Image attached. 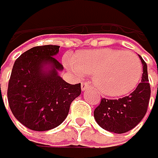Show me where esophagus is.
I'll list each match as a JSON object with an SVG mask.
<instances>
[{"instance_id":"34e87169","label":"esophagus","mask_w":158,"mask_h":158,"mask_svg":"<svg viewBox=\"0 0 158 158\" xmlns=\"http://www.w3.org/2000/svg\"><path fill=\"white\" fill-rule=\"evenodd\" d=\"M89 87H90V83L89 82H84V83L81 84V90H82V91H85V90H87Z\"/></svg>"}]
</instances>
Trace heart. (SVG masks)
Instances as JSON below:
<instances>
[{
  "label": "heart",
  "instance_id": "1",
  "mask_svg": "<svg viewBox=\"0 0 158 158\" xmlns=\"http://www.w3.org/2000/svg\"><path fill=\"white\" fill-rule=\"evenodd\" d=\"M64 65L79 78L93 74L96 89L109 97L124 96L134 91L143 74V65L135 52L114 48L78 51L73 58L66 56Z\"/></svg>",
  "mask_w": 158,
  "mask_h": 158
}]
</instances>
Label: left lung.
<instances>
[{"mask_svg": "<svg viewBox=\"0 0 158 158\" xmlns=\"http://www.w3.org/2000/svg\"><path fill=\"white\" fill-rule=\"evenodd\" d=\"M139 59L143 64V77L135 91L129 96L118 100L103 98L100 105L95 109L94 118L102 129L115 134L127 133L134 129L147 114L150 86L147 63L141 56Z\"/></svg>", "mask_w": 158, "mask_h": 158, "instance_id": "left-lung-1", "label": "left lung"}]
</instances>
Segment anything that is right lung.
I'll use <instances>...</instances> for the list:
<instances>
[{
	"label": "right lung",
	"instance_id": "1",
	"mask_svg": "<svg viewBox=\"0 0 158 158\" xmlns=\"http://www.w3.org/2000/svg\"><path fill=\"white\" fill-rule=\"evenodd\" d=\"M58 45L32 47L15 60L8 87L11 113L19 123L37 131L62 124L70 105L81 94V84L71 85L58 72Z\"/></svg>",
	"mask_w": 158,
	"mask_h": 158
}]
</instances>
